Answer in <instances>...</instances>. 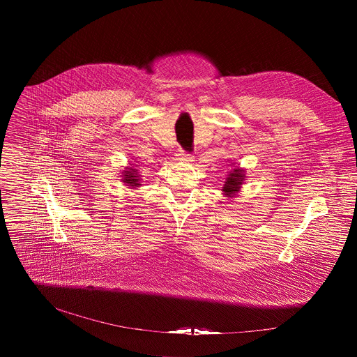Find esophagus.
I'll return each instance as SVG.
<instances>
[{
    "instance_id": "34e87169",
    "label": "esophagus",
    "mask_w": 357,
    "mask_h": 357,
    "mask_svg": "<svg viewBox=\"0 0 357 357\" xmlns=\"http://www.w3.org/2000/svg\"><path fill=\"white\" fill-rule=\"evenodd\" d=\"M178 157L181 161H185V162H192L193 161V155L192 154H188V152H185L183 149H181L178 152Z\"/></svg>"
}]
</instances>
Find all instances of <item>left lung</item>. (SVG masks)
Returning <instances> with one entry per match:
<instances>
[{
  "instance_id": "obj_1",
  "label": "left lung",
  "mask_w": 357,
  "mask_h": 357,
  "mask_svg": "<svg viewBox=\"0 0 357 357\" xmlns=\"http://www.w3.org/2000/svg\"><path fill=\"white\" fill-rule=\"evenodd\" d=\"M244 172H245L244 169L236 167V168H233V169L227 174V178H226L225 185H223V189H222V190L225 192L226 197H234V196L240 192L241 185H243L244 178H245Z\"/></svg>"
}]
</instances>
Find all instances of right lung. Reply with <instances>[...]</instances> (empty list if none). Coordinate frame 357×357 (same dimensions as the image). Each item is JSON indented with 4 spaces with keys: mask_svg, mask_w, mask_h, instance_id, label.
I'll return each instance as SVG.
<instances>
[{
    "mask_svg": "<svg viewBox=\"0 0 357 357\" xmlns=\"http://www.w3.org/2000/svg\"><path fill=\"white\" fill-rule=\"evenodd\" d=\"M141 175H138V169L132 168V167H128L126 168V171L123 172V182L130 186V188H138L141 186V179H139Z\"/></svg>",
    "mask_w": 357,
    "mask_h": 357,
    "instance_id": "add662e5",
    "label": "right lung"
}]
</instances>
